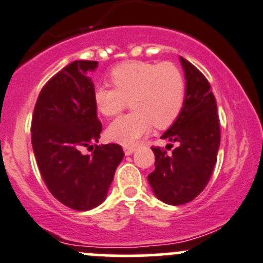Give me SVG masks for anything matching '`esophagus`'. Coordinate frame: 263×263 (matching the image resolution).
<instances>
[{"instance_id": "34e87169", "label": "esophagus", "mask_w": 263, "mask_h": 263, "mask_svg": "<svg viewBox=\"0 0 263 263\" xmlns=\"http://www.w3.org/2000/svg\"><path fill=\"white\" fill-rule=\"evenodd\" d=\"M123 150H124V154H126V155H131L132 153L135 152V147L134 146H124Z\"/></svg>"}]
</instances>
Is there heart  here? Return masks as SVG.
Returning a JSON list of instances; mask_svg holds the SVG:
<instances>
[{
	"mask_svg": "<svg viewBox=\"0 0 263 263\" xmlns=\"http://www.w3.org/2000/svg\"><path fill=\"white\" fill-rule=\"evenodd\" d=\"M113 87L99 86L93 101L104 117H116L131 103L134 110L114 121L106 135L131 146L154 124L167 128L180 116L186 98V81L176 64L128 61L110 72Z\"/></svg>",
	"mask_w": 263,
	"mask_h": 263,
	"instance_id": "obj_1",
	"label": "heart"
}]
</instances>
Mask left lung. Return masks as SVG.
Returning a JSON list of instances; mask_svg holds the SVG:
<instances>
[{"label": "left lung", "instance_id": "8db88e82", "mask_svg": "<svg viewBox=\"0 0 263 263\" xmlns=\"http://www.w3.org/2000/svg\"><path fill=\"white\" fill-rule=\"evenodd\" d=\"M180 61L186 80L185 104L162 136L178 142V146L171 155L153 146L155 170L147 176L155 196L171 205L191 202L204 190L217 162L221 140L217 104L210 82L186 59L180 58Z\"/></svg>", "mask_w": 263, "mask_h": 263}]
</instances>
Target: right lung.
I'll return each mask as SVG.
<instances>
[{
	"label": "right lung",
	"mask_w": 263,
	"mask_h": 263,
	"mask_svg": "<svg viewBox=\"0 0 263 263\" xmlns=\"http://www.w3.org/2000/svg\"><path fill=\"white\" fill-rule=\"evenodd\" d=\"M98 61L77 60L56 73L41 90L32 117V146L41 176L50 193L64 205L88 211L105 200L121 145H98L101 122L93 101L88 72ZM95 147L92 155L80 153Z\"/></svg>",
	"instance_id": "right-lung-1"
}]
</instances>
